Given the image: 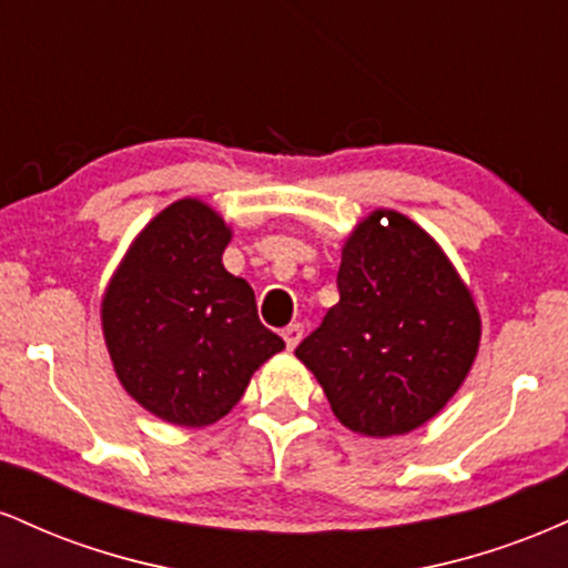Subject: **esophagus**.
<instances>
[{
	"mask_svg": "<svg viewBox=\"0 0 568 568\" xmlns=\"http://www.w3.org/2000/svg\"><path fill=\"white\" fill-rule=\"evenodd\" d=\"M302 336H304V325L302 323H291L288 328L283 331V338H285V344H288V349L296 347V344L302 342Z\"/></svg>",
	"mask_w": 568,
	"mask_h": 568,
	"instance_id": "34e87169",
	"label": "esophagus"
}]
</instances>
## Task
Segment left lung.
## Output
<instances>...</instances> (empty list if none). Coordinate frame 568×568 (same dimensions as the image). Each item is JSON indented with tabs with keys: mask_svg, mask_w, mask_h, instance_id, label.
Segmentation results:
<instances>
[{
	"mask_svg": "<svg viewBox=\"0 0 568 568\" xmlns=\"http://www.w3.org/2000/svg\"><path fill=\"white\" fill-rule=\"evenodd\" d=\"M336 285L338 304L296 357L352 433L389 438L422 427L478 355L470 288L419 224L384 207L352 230Z\"/></svg>",
	"mask_w": 568,
	"mask_h": 568,
	"instance_id": "8db88e82",
	"label": "left lung"
}]
</instances>
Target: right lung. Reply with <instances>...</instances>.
I'll return each instance as SVG.
<instances>
[{"label": "right lung", "mask_w": 568, "mask_h": 568, "mask_svg": "<svg viewBox=\"0 0 568 568\" xmlns=\"http://www.w3.org/2000/svg\"><path fill=\"white\" fill-rule=\"evenodd\" d=\"M232 230L184 197L143 226L101 302L114 374L149 414L205 427L237 406L253 371L285 347L221 256Z\"/></svg>", "instance_id": "add662e5"}]
</instances>
